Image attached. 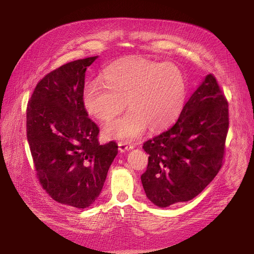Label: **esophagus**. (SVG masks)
<instances>
[{
	"mask_svg": "<svg viewBox=\"0 0 254 254\" xmlns=\"http://www.w3.org/2000/svg\"><path fill=\"white\" fill-rule=\"evenodd\" d=\"M118 149L122 152H125V151L132 149V146L130 144H128L127 142H119L118 143Z\"/></svg>",
	"mask_w": 254,
	"mask_h": 254,
	"instance_id": "obj_1",
	"label": "esophagus"
}]
</instances>
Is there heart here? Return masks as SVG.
Returning a JSON list of instances; mask_svg holds the SVG:
<instances>
[{"mask_svg": "<svg viewBox=\"0 0 254 254\" xmlns=\"http://www.w3.org/2000/svg\"><path fill=\"white\" fill-rule=\"evenodd\" d=\"M104 80H93L84 88L87 113L100 122H109L125 109L127 101L130 108L104 127L107 139L130 142L148 127L163 129L175 122L185 104V78L174 64L127 59L108 66Z\"/></svg>", "mask_w": 254, "mask_h": 254, "instance_id": "b5f03b06", "label": "heart"}]
</instances>
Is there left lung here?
<instances>
[{
    "instance_id": "1",
    "label": "left lung",
    "mask_w": 254,
    "mask_h": 254,
    "mask_svg": "<svg viewBox=\"0 0 254 254\" xmlns=\"http://www.w3.org/2000/svg\"><path fill=\"white\" fill-rule=\"evenodd\" d=\"M228 105L215 76L209 74L176 124L143 144L149 157L141 181L154 205L190 201L218 174L230 124Z\"/></svg>"
}]
</instances>
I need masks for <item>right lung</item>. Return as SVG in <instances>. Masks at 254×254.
Here are the masks:
<instances>
[{"label": "right lung", "instance_id": "add662e5", "mask_svg": "<svg viewBox=\"0 0 254 254\" xmlns=\"http://www.w3.org/2000/svg\"><path fill=\"white\" fill-rule=\"evenodd\" d=\"M98 57L77 60L45 75L26 107V137L42 189L56 202L84 209L95 203L118 152L101 145L83 104L85 71Z\"/></svg>", "mask_w": 254, "mask_h": 254}]
</instances>
